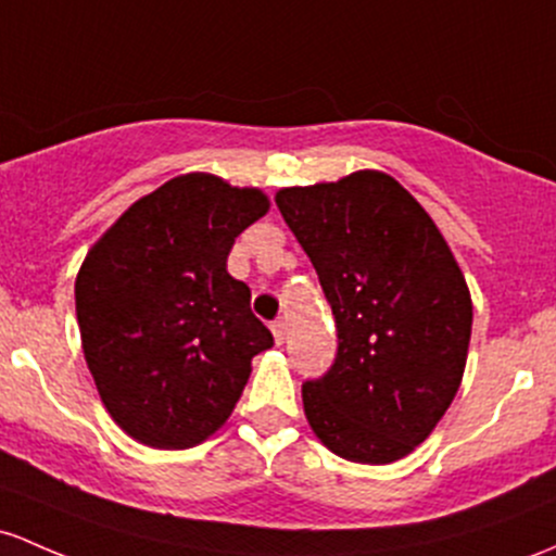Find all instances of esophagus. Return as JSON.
Returning a JSON list of instances; mask_svg holds the SVG:
<instances>
[{"instance_id": "1", "label": "esophagus", "mask_w": 556, "mask_h": 556, "mask_svg": "<svg viewBox=\"0 0 556 556\" xmlns=\"http://www.w3.org/2000/svg\"><path fill=\"white\" fill-rule=\"evenodd\" d=\"M271 332H274V340H277V345H282L285 334H288V325H285V321H271Z\"/></svg>"}]
</instances>
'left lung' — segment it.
Instances as JSON below:
<instances>
[{"instance_id": "1", "label": "left lung", "mask_w": 556, "mask_h": 556, "mask_svg": "<svg viewBox=\"0 0 556 556\" xmlns=\"http://www.w3.org/2000/svg\"><path fill=\"white\" fill-rule=\"evenodd\" d=\"M277 208L338 329L332 367L303 382L308 425L348 462L390 465L459 390L472 332L465 277L422 205L380 170L282 189Z\"/></svg>"}]
</instances>
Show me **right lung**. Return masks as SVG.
Returning <instances> with one entry per match:
<instances>
[{"instance_id":"obj_1","label":"right lung","mask_w":556,"mask_h":556,"mask_svg":"<svg viewBox=\"0 0 556 556\" xmlns=\"http://www.w3.org/2000/svg\"><path fill=\"white\" fill-rule=\"evenodd\" d=\"M268 211L258 189L185 174L137 200L76 277L84 356L110 417L152 448H192L227 422L250 358L274 345L227 271Z\"/></svg>"}]
</instances>
